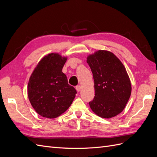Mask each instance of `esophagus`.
<instances>
[{
    "instance_id": "1",
    "label": "esophagus",
    "mask_w": 157,
    "mask_h": 157,
    "mask_svg": "<svg viewBox=\"0 0 157 157\" xmlns=\"http://www.w3.org/2000/svg\"><path fill=\"white\" fill-rule=\"evenodd\" d=\"M76 89H77V90L78 92H80V90H81V89H82V87H81V86H80V85H78V86H76Z\"/></svg>"
}]
</instances>
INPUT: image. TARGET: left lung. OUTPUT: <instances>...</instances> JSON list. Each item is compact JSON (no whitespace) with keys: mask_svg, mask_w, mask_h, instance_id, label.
<instances>
[{"mask_svg":"<svg viewBox=\"0 0 157 157\" xmlns=\"http://www.w3.org/2000/svg\"><path fill=\"white\" fill-rule=\"evenodd\" d=\"M92 72L95 97L89 103L99 117L110 118L126 107L132 92L131 82L121 60L107 50H99L87 57Z\"/></svg>","mask_w":157,"mask_h":157,"instance_id":"obj_1","label":"left lung"}]
</instances>
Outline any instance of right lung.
<instances>
[{
	"instance_id": "right-lung-1",
	"label": "right lung",
	"mask_w": 157,
	"mask_h": 157,
	"mask_svg": "<svg viewBox=\"0 0 157 157\" xmlns=\"http://www.w3.org/2000/svg\"><path fill=\"white\" fill-rule=\"evenodd\" d=\"M67 57L50 53L42 58L31 73L27 85L29 100L40 116L55 118L67 110L77 91L62 72Z\"/></svg>"
}]
</instances>
